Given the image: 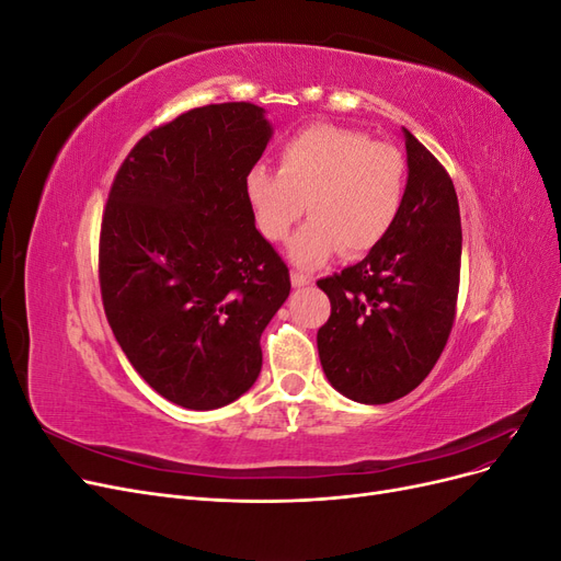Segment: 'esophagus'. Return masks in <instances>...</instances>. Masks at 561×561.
<instances>
[{"mask_svg":"<svg viewBox=\"0 0 561 561\" xmlns=\"http://www.w3.org/2000/svg\"><path fill=\"white\" fill-rule=\"evenodd\" d=\"M311 283H313L311 276H304V274H299V271H293V285L295 287H307Z\"/></svg>","mask_w":561,"mask_h":561,"instance_id":"34e87169","label":"esophagus"}]
</instances>
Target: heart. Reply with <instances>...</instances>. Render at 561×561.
I'll return each mask as SVG.
<instances>
[{"mask_svg":"<svg viewBox=\"0 0 561 561\" xmlns=\"http://www.w3.org/2000/svg\"><path fill=\"white\" fill-rule=\"evenodd\" d=\"M245 198L264 239L280 243L304 213L311 219L287 248L301 268H316L336 252L365 254L393 229L404 198V159L393 145L365 133L316 124L278 147V171L252 165Z\"/></svg>","mask_w":561,"mask_h":561,"instance_id":"1","label":"heart"}]
</instances>
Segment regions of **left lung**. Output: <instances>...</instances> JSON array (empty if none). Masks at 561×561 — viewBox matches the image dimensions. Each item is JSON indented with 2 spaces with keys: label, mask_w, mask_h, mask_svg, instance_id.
Returning a JSON list of instances; mask_svg holds the SVG:
<instances>
[{
  "label": "left lung",
  "mask_w": 561,
  "mask_h": 561,
  "mask_svg": "<svg viewBox=\"0 0 561 561\" xmlns=\"http://www.w3.org/2000/svg\"><path fill=\"white\" fill-rule=\"evenodd\" d=\"M407 186L386 239L358 264L318 280L330 320L318 330L328 381L348 400L386 404L414 390L437 363L451 332L461 215L451 178L402 128Z\"/></svg>",
  "instance_id": "1"
}]
</instances>
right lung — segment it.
<instances>
[{"label":"right lung","instance_id":"right-lung-1","mask_svg":"<svg viewBox=\"0 0 561 561\" xmlns=\"http://www.w3.org/2000/svg\"><path fill=\"white\" fill-rule=\"evenodd\" d=\"M271 135L257 105L190 110L130 149L107 198L110 328L135 371L186 410H217L252 388L260 336L290 295V271L245 198Z\"/></svg>","mask_w":561,"mask_h":561}]
</instances>
